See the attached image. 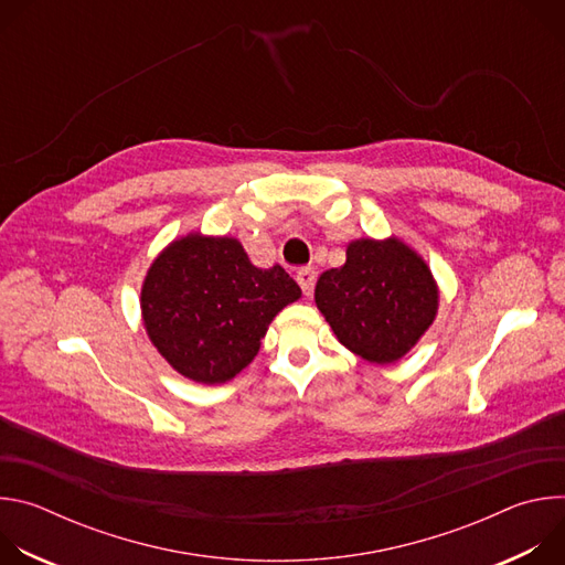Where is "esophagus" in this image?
<instances>
[{
    "label": "esophagus",
    "instance_id": "obj_1",
    "mask_svg": "<svg viewBox=\"0 0 565 565\" xmlns=\"http://www.w3.org/2000/svg\"><path fill=\"white\" fill-rule=\"evenodd\" d=\"M297 284L301 286L303 295H312V286H315V270L312 268H301L297 273Z\"/></svg>",
    "mask_w": 565,
    "mask_h": 565
}]
</instances>
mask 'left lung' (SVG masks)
<instances>
[{
  "label": "left lung",
  "mask_w": 565,
  "mask_h": 565,
  "mask_svg": "<svg viewBox=\"0 0 565 565\" xmlns=\"http://www.w3.org/2000/svg\"><path fill=\"white\" fill-rule=\"evenodd\" d=\"M315 303L342 347L393 364L434 324L440 288L427 262L395 234L362 236L347 246L344 266L319 275Z\"/></svg>",
  "instance_id": "1"
}]
</instances>
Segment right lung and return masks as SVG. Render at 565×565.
I'll return each instance as SVG.
<instances>
[{
  "label": "right lung",
  "instance_id": "obj_1",
  "mask_svg": "<svg viewBox=\"0 0 565 565\" xmlns=\"http://www.w3.org/2000/svg\"><path fill=\"white\" fill-rule=\"evenodd\" d=\"M299 297L279 264L257 268L238 238L188 232L147 268L140 315L149 342L177 373L223 384L255 360L273 319Z\"/></svg>",
  "mask_w": 565,
  "mask_h": 565
}]
</instances>
